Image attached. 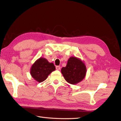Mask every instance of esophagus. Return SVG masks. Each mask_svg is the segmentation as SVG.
Segmentation results:
<instances>
[{"mask_svg":"<svg viewBox=\"0 0 121 121\" xmlns=\"http://www.w3.org/2000/svg\"><path fill=\"white\" fill-rule=\"evenodd\" d=\"M56 70H60V66H59V65L56 66Z\"/></svg>","mask_w":121,"mask_h":121,"instance_id":"34e87169","label":"esophagus"}]
</instances>
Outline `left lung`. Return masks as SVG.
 I'll return each instance as SVG.
<instances>
[{
	"mask_svg": "<svg viewBox=\"0 0 121 121\" xmlns=\"http://www.w3.org/2000/svg\"><path fill=\"white\" fill-rule=\"evenodd\" d=\"M86 72V65L82 61L75 57H71L65 67L61 69L65 80L72 84H77L84 79Z\"/></svg>",
	"mask_w": 121,
	"mask_h": 121,
	"instance_id": "obj_1",
	"label": "left lung"
}]
</instances>
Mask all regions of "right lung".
Instances as JSON below:
<instances>
[{
    "mask_svg": "<svg viewBox=\"0 0 121 121\" xmlns=\"http://www.w3.org/2000/svg\"><path fill=\"white\" fill-rule=\"evenodd\" d=\"M56 70L53 63H49L42 58L37 60L31 68L30 73L35 80L39 82H43L50 73Z\"/></svg>",
    "mask_w": 121,
    "mask_h": 121,
    "instance_id": "right-lung-1",
    "label": "right lung"
}]
</instances>
